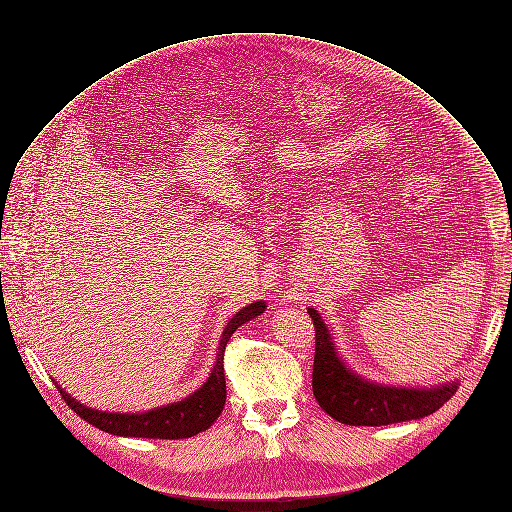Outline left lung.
Segmentation results:
<instances>
[{
	"instance_id": "8db88e82",
	"label": "left lung",
	"mask_w": 512,
	"mask_h": 512,
	"mask_svg": "<svg viewBox=\"0 0 512 512\" xmlns=\"http://www.w3.org/2000/svg\"><path fill=\"white\" fill-rule=\"evenodd\" d=\"M316 326V355L311 387L320 408L343 425L351 427H383L393 422L416 420L429 416L452 399L458 383L437 387H393L372 383L355 374L339 358L328 326L314 307H307Z\"/></svg>"
}]
</instances>
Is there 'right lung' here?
Returning <instances> with one entry per match:
<instances>
[{
  "instance_id": "obj_1",
  "label": "right lung",
  "mask_w": 512,
  "mask_h": 512,
  "mask_svg": "<svg viewBox=\"0 0 512 512\" xmlns=\"http://www.w3.org/2000/svg\"><path fill=\"white\" fill-rule=\"evenodd\" d=\"M265 301L249 303L230 318L228 326L221 332L215 366L209 374L207 383L198 387L192 395L182 402H173L161 408L138 414H119V412H102L79 404L71 393H66L58 383V391L62 393L64 402L69 404L73 412H77L83 420L90 422L96 429L106 431L110 435L121 437H146V439H186L207 431L219 418L226 404V374H224V351L234 335V330L249 320L261 316L265 311Z\"/></svg>"
}]
</instances>
